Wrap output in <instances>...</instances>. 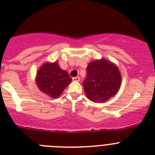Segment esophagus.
Here are the masks:
<instances>
[{
	"label": "esophagus",
	"mask_w": 155,
	"mask_h": 155,
	"mask_svg": "<svg viewBox=\"0 0 155 155\" xmlns=\"http://www.w3.org/2000/svg\"><path fill=\"white\" fill-rule=\"evenodd\" d=\"M73 81H80V78L79 76H76V77H73L72 78Z\"/></svg>",
	"instance_id": "1"
}]
</instances>
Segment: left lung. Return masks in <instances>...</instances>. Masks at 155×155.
Instances as JSON below:
<instances>
[{
    "mask_svg": "<svg viewBox=\"0 0 155 155\" xmlns=\"http://www.w3.org/2000/svg\"><path fill=\"white\" fill-rule=\"evenodd\" d=\"M121 84V75L116 65L104 59L92 62L87 68L84 90L89 100L104 103L116 95Z\"/></svg>",
    "mask_w": 155,
    "mask_h": 155,
    "instance_id": "obj_1",
    "label": "left lung"
}]
</instances>
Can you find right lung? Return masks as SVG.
I'll return each mask as SVG.
<instances>
[{"mask_svg": "<svg viewBox=\"0 0 155 155\" xmlns=\"http://www.w3.org/2000/svg\"><path fill=\"white\" fill-rule=\"evenodd\" d=\"M71 81L68 74L62 70L57 63L44 64L36 76L39 90L52 98L59 97Z\"/></svg>", "mask_w": 155, "mask_h": 155, "instance_id": "right-lung-1", "label": "right lung"}]
</instances>
